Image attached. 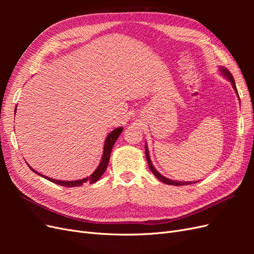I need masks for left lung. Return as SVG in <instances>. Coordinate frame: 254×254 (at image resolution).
<instances>
[{
    "label": "left lung",
    "mask_w": 254,
    "mask_h": 254,
    "mask_svg": "<svg viewBox=\"0 0 254 254\" xmlns=\"http://www.w3.org/2000/svg\"><path fill=\"white\" fill-rule=\"evenodd\" d=\"M219 70H220V72L222 73V75L226 76V77H227L230 81H231V83H232V86H233L235 92L238 94L237 89H236V87H235V81H234V78H233L232 74L228 71V68H226V67H224V66H221V67L219 68ZM145 155H146V159H147V162H148V166H149V168H150V171L152 172L153 175H155V176L157 177V178H158L159 180H161L162 182H164V183H166V184H171V186H187V184L195 183V182H180V181L177 182V181H173V180H171V179L165 178V177H163L162 175L159 174V173L156 171V168L152 166V163H151L149 155H148V149H147V147H145Z\"/></svg>",
    "instance_id": "left-lung-1"
}]
</instances>
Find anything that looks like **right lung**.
I'll use <instances>...</instances> for the list:
<instances>
[{
  "label": "right lung",
  "instance_id": "obj_1",
  "mask_svg": "<svg viewBox=\"0 0 254 254\" xmlns=\"http://www.w3.org/2000/svg\"><path fill=\"white\" fill-rule=\"evenodd\" d=\"M123 131V128L120 127V128H117L114 129L113 131L111 133L108 134V136H107L106 139V142H105V147H104V153H103V158H102V161L101 163H99L98 167L95 170V172L92 174L90 177H88V178H84L82 180H75V181H60V180H55V179H51L49 178V177H45L39 173H37L35 170H33L32 167H30L28 165V167L32 170L33 172H35L36 174L40 175L41 177H43V178L50 180L51 182H54L56 184H59V186H63V187H66V188H73V187H80L82 186V184L84 182H89L90 184L96 182L99 178H101V176L105 173L107 166H108V163H109V160H110V153H111V150L113 148V145L114 143L117 142L118 137L120 136V134L122 133Z\"/></svg>",
  "mask_w": 254,
  "mask_h": 254
}]
</instances>
